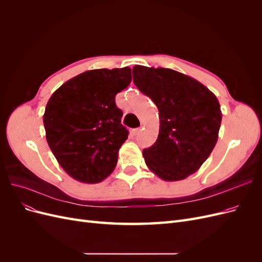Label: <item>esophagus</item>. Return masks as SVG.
Masks as SVG:
<instances>
[{"instance_id":"1","label":"esophagus","mask_w":262,"mask_h":262,"mask_svg":"<svg viewBox=\"0 0 262 262\" xmlns=\"http://www.w3.org/2000/svg\"><path fill=\"white\" fill-rule=\"evenodd\" d=\"M140 131H141V129H140V128H137V129H133V130L131 131V134H132V136H134V137H137V136H139V133H140Z\"/></svg>"}]
</instances>
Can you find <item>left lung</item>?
Instances as JSON below:
<instances>
[{
    "label": "left lung",
    "instance_id": "1",
    "mask_svg": "<svg viewBox=\"0 0 262 262\" xmlns=\"http://www.w3.org/2000/svg\"><path fill=\"white\" fill-rule=\"evenodd\" d=\"M133 83L160 113L155 143L143 149L150 171L166 181L192 175L207 161L219 139L220 102L208 87L177 71L136 66Z\"/></svg>",
    "mask_w": 262,
    "mask_h": 262
}]
</instances>
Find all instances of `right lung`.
<instances>
[{
  "instance_id": "add662e5",
  "label": "right lung",
  "mask_w": 262,
  "mask_h": 262,
  "mask_svg": "<svg viewBox=\"0 0 262 262\" xmlns=\"http://www.w3.org/2000/svg\"><path fill=\"white\" fill-rule=\"evenodd\" d=\"M131 69H98L71 78L55 91L43 115L46 139L69 176L85 184L107 178L128 139L116 95L131 83Z\"/></svg>"
}]
</instances>
